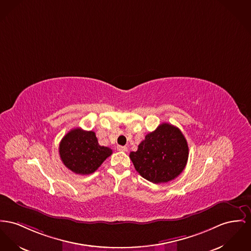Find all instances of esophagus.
I'll return each mask as SVG.
<instances>
[{"mask_svg":"<svg viewBox=\"0 0 251 251\" xmlns=\"http://www.w3.org/2000/svg\"><path fill=\"white\" fill-rule=\"evenodd\" d=\"M117 150L119 151H127V147H126V146H118Z\"/></svg>","mask_w":251,"mask_h":251,"instance_id":"esophagus-1","label":"esophagus"}]
</instances>
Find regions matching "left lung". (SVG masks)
I'll return each mask as SVG.
<instances>
[{
  "mask_svg": "<svg viewBox=\"0 0 251 251\" xmlns=\"http://www.w3.org/2000/svg\"><path fill=\"white\" fill-rule=\"evenodd\" d=\"M129 158L139 174L153 184L178 177L188 159V146L181 130L167 123L148 134Z\"/></svg>",
  "mask_w": 251,
  "mask_h": 251,
  "instance_id": "left-lung-1",
  "label": "left lung"
}]
</instances>
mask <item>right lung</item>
I'll return each instance as SVG.
<instances>
[{
    "mask_svg": "<svg viewBox=\"0 0 251 251\" xmlns=\"http://www.w3.org/2000/svg\"><path fill=\"white\" fill-rule=\"evenodd\" d=\"M59 153L64 165L76 174L87 175L95 172L112 150L101 147L93 131L80 127L71 129L62 139Z\"/></svg>",
    "mask_w": 251,
    "mask_h": 251,
    "instance_id": "1",
    "label": "right lung"
}]
</instances>
